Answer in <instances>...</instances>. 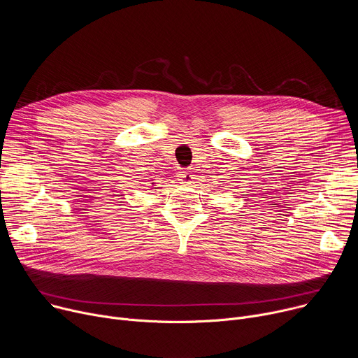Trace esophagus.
Wrapping results in <instances>:
<instances>
[{
  "label": "esophagus",
  "mask_w": 358,
  "mask_h": 358,
  "mask_svg": "<svg viewBox=\"0 0 358 358\" xmlns=\"http://www.w3.org/2000/svg\"><path fill=\"white\" fill-rule=\"evenodd\" d=\"M178 177H180V181H181L182 184H187V185L192 184V182H194V178H195L194 173H192V171H189V170L181 171V173L178 174Z\"/></svg>",
  "instance_id": "esophagus-1"
}]
</instances>
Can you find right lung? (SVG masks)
<instances>
[{
	"instance_id": "add662e5",
	"label": "right lung",
	"mask_w": 358,
	"mask_h": 358,
	"mask_svg": "<svg viewBox=\"0 0 358 358\" xmlns=\"http://www.w3.org/2000/svg\"><path fill=\"white\" fill-rule=\"evenodd\" d=\"M152 185H155V184H152Z\"/></svg>"
}]
</instances>
